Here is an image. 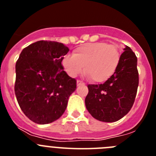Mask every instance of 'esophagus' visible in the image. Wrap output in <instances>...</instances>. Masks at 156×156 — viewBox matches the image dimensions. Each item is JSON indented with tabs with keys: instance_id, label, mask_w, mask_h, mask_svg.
Wrapping results in <instances>:
<instances>
[{
	"instance_id": "obj_1",
	"label": "esophagus",
	"mask_w": 156,
	"mask_h": 156,
	"mask_svg": "<svg viewBox=\"0 0 156 156\" xmlns=\"http://www.w3.org/2000/svg\"><path fill=\"white\" fill-rule=\"evenodd\" d=\"M76 83H77V86H80V85H84L85 84L84 83L82 82V81H81V80H77Z\"/></svg>"
}]
</instances>
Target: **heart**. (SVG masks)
Wrapping results in <instances>:
<instances>
[{"label": "heart", "instance_id": "obj_1", "mask_svg": "<svg viewBox=\"0 0 156 156\" xmlns=\"http://www.w3.org/2000/svg\"><path fill=\"white\" fill-rule=\"evenodd\" d=\"M119 60L120 54L115 45L88 43L76 48L73 55L64 56L62 65L70 76H76L84 69L94 82L104 83L115 73Z\"/></svg>", "mask_w": 156, "mask_h": 156}]
</instances>
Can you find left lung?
<instances>
[{"label": "left lung", "mask_w": 156, "mask_h": 156, "mask_svg": "<svg viewBox=\"0 0 156 156\" xmlns=\"http://www.w3.org/2000/svg\"><path fill=\"white\" fill-rule=\"evenodd\" d=\"M120 55L112 76L101 84H88L85 105L90 115L99 121H118L131 109L139 83L137 58L128 46Z\"/></svg>", "instance_id": "8db88e82"}]
</instances>
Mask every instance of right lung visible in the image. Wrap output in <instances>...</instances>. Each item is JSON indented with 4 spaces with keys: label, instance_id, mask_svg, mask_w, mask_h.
I'll return each mask as SVG.
<instances>
[{
    "label": "right lung",
    "instance_id": "right-lung-1",
    "mask_svg": "<svg viewBox=\"0 0 156 156\" xmlns=\"http://www.w3.org/2000/svg\"><path fill=\"white\" fill-rule=\"evenodd\" d=\"M69 49L55 41H40L22 51L16 65L15 93L23 113L37 124L57 120L64 113L76 80L62 65Z\"/></svg>",
    "mask_w": 156,
    "mask_h": 156
}]
</instances>
